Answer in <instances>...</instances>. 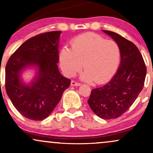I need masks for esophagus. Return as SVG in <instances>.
I'll use <instances>...</instances> for the list:
<instances>
[{
  "label": "esophagus",
  "instance_id": "34e87169",
  "mask_svg": "<svg viewBox=\"0 0 153 153\" xmlns=\"http://www.w3.org/2000/svg\"><path fill=\"white\" fill-rule=\"evenodd\" d=\"M80 82H75L74 80H72L71 81V85L72 86H78V85H80Z\"/></svg>",
  "mask_w": 153,
  "mask_h": 153
}]
</instances>
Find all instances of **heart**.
<instances>
[{"instance_id":"b5f03b06","label":"heart","mask_w":153,"mask_h":153,"mask_svg":"<svg viewBox=\"0 0 153 153\" xmlns=\"http://www.w3.org/2000/svg\"><path fill=\"white\" fill-rule=\"evenodd\" d=\"M72 50L64 47L59 62L64 74L73 77L83 64V78L103 83L112 78L118 69L121 59L119 45L101 35L88 33L77 36L71 42Z\"/></svg>"}]
</instances>
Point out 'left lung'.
<instances>
[{
  "label": "left lung",
  "instance_id": "8db88e82",
  "mask_svg": "<svg viewBox=\"0 0 153 153\" xmlns=\"http://www.w3.org/2000/svg\"><path fill=\"white\" fill-rule=\"evenodd\" d=\"M103 31L120 47V65L108 83L91 91L88 103L100 118L112 119L125 113L134 102L143 88L147 69L134 43L113 31Z\"/></svg>",
  "mask_w": 153,
  "mask_h": 153
}]
</instances>
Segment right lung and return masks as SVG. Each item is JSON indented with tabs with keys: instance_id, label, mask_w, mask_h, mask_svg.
Listing matches in <instances>:
<instances>
[{
	"instance_id": "1",
	"label": "right lung",
	"mask_w": 153,
	"mask_h": 153,
	"mask_svg": "<svg viewBox=\"0 0 153 153\" xmlns=\"http://www.w3.org/2000/svg\"><path fill=\"white\" fill-rule=\"evenodd\" d=\"M60 31L33 36L10 57L6 66V91L17 111L34 121L46 119L58 104L71 80L59 73V39ZM36 66L38 72L31 84L20 79L21 72Z\"/></svg>"
}]
</instances>
